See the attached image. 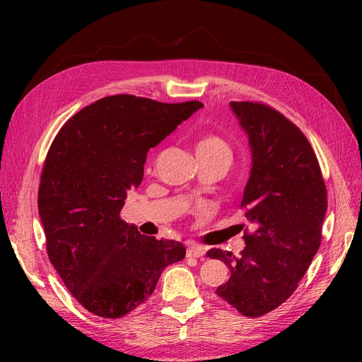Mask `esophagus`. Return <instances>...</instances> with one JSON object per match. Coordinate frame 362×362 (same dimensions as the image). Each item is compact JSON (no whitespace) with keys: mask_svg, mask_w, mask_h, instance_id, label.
Returning a JSON list of instances; mask_svg holds the SVG:
<instances>
[{"mask_svg":"<svg viewBox=\"0 0 362 362\" xmlns=\"http://www.w3.org/2000/svg\"><path fill=\"white\" fill-rule=\"evenodd\" d=\"M185 255H187L189 258H201V257L205 255V249L198 246V245H190L187 247V254H185Z\"/></svg>","mask_w":362,"mask_h":362,"instance_id":"esophagus-1","label":"esophagus"}]
</instances>
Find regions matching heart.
I'll use <instances>...</instances> for the list:
<instances>
[{
	"label": "heart",
	"instance_id": "b5f03b06",
	"mask_svg": "<svg viewBox=\"0 0 362 362\" xmlns=\"http://www.w3.org/2000/svg\"><path fill=\"white\" fill-rule=\"evenodd\" d=\"M196 154L202 156H228L229 157V146L226 141L216 134H206L199 139L196 144Z\"/></svg>",
	"mask_w": 362,
	"mask_h": 362
}]
</instances>
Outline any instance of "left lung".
<instances>
[{
    "label": "left lung",
    "mask_w": 362,
    "mask_h": 362,
    "mask_svg": "<svg viewBox=\"0 0 362 362\" xmlns=\"http://www.w3.org/2000/svg\"><path fill=\"white\" fill-rule=\"evenodd\" d=\"M249 137L252 169L240 204L255 231L240 257L210 249L231 276L216 294L247 317H259L298 288L322 242L326 185L308 139L291 120L261 103H231Z\"/></svg>",
    "instance_id": "left-lung-1"
}]
</instances>
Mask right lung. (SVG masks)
<instances>
[{
	"label": "right lung",
	"mask_w": 362,
	"mask_h": 362,
	"mask_svg": "<svg viewBox=\"0 0 362 362\" xmlns=\"http://www.w3.org/2000/svg\"><path fill=\"white\" fill-rule=\"evenodd\" d=\"M202 107L105 96L52 140L37 194L47 252L89 313L104 319L131 313L154 293L161 272L185 257L180 242L141 235L120 210L144 180L148 151Z\"/></svg>",
	"instance_id": "obj_1"
}]
</instances>
